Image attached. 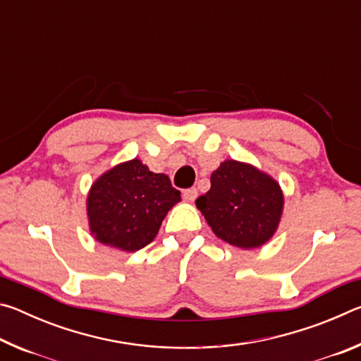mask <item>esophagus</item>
<instances>
[{
    "label": "esophagus",
    "mask_w": 361,
    "mask_h": 361,
    "mask_svg": "<svg viewBox=\"0 0 361 361\" xmlns=\"http://www.w3.org/2000/svg\"><path fill=\"white\" fill-rule=\"evenodd\" d=\"M183 197H185L188 202H194L195 197H197V189L195 188H189L186 189L185 192H183Z\"/></svg>",
    "instance_id": "obj_1"
}]
</instances>
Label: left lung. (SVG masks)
I'll use <instances>...</instances> for the list:
<instances>
[{
  "label": "left lung",
  "instance_id": "obj_1",
  "mask_svg": "<svg viewBox=\"0 0 361 361\" xmlns=\"http://www.w3.org/2000/svg\"><path fill=\"white\" fill-rule=\"evenodd\" d=\"M210 191L195 207L219 239L243 250L272 239L283 213V192L271 175L228 159L210 176Z\"/></svg>",
  "mask_w": 361,
  "mask_h": 361
}]
</instances>
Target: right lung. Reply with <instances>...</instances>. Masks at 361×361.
<instances>
[{
	"instance_id": "right-lung-1",
	"label": "right lung",
	"mask_w": 361,
	"mask_h": 361,
	"mask_svg": "<svg viewBox=\"0 0 361 361\" xmlns=\"http://www.w3.org/2000/svg\"><path fill=\"white\" fill-rule=\"evenodd\" d=\"M181 200L166 173L140 161L121 162L97 178L87 194L90 234L106 247L132 253L154 240L164 218Z\"/></svg>"
}]
</instances>
